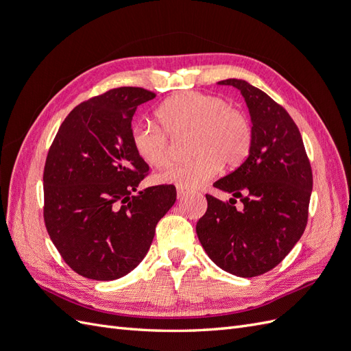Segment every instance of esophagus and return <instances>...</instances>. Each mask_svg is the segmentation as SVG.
<instances>
[{
	"label": "esophagus",
	"instance_id": "esophagus-1",
	"mask_svg": "<svg viewBox=\"0 0 351 351\" xmlns=\"http://www.w3.org/2000/svg\"><path fill=\"white\" fill-rule=\"evenodd\" d=\"M189 195V190L187 189H183V187H177V197L178 199H183Z\"/></svg>",
	"mask_w": 351,
	"mask_h": 351
}]
</instances>
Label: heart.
I'll list each match as a JSON object with an SVG mask.
<instances>
[{"instance_id": "obj_1", "label": "heart", "mask_w": 351, "mask_h": 351, "mask_svg": "<svg viewBox=\"0 0 351 351\" xmlns=\"http://www.w3.org/2000/svg\"><path fill=\"white\" fill-rule=\"evenodd\" d=\"M159 123H137L132 130L136 154L152 168H162L173 158V139L190 134L186 162L169 167L156 177L158 183L183 189H197L214 178L222 162L232 168L247 158L253 130L246 114L230 107L214 95L187 90L159 105L155 112Z\"/></svg>"}]
</instances>
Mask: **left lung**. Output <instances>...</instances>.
I'll list each match as a JSON object with an SVG mask.
<instances>
[{"label":"left lung","mask_w":351,"mask_h":351,"mask_svg":"<svg viewBox=\"0 0 351 351\" xmlns=\"http://www.w3.org/2000/svg\"><path fill=\"white\" fill-rule=\"evenodd\" d=\"M237 88L252 119L249 156L214 186L240 197L222 202L206 195L208 209L196 224L202 247L221 269L243 278L271 271L300 240L307 224L313 177L302 134L280 104L246 80Z\"/></svg>","instance_id":"left-lung-1"}]
</instances>
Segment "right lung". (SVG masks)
Listing matches in <instances>:
<instances>
[{
    "label": "right lung",
    "instance_id": "right-lung-1",
    "mask_svg": "<svg viewBox=\"0 0 351 351\" xmlns=\"http://www.w3.org/2000/svg\"><path fill=\"white\" fill-rule=\"evenodd\" d=\"M155 98L123 86L83 101L62 121L44 168V221L61 258L89 280L111 281L146 256L174 205L173 184L137 186L149 173L132 143V120Z\"/></svg>",
    "mask_w": 351,
    "mask_h": 351
}]
</instances>
